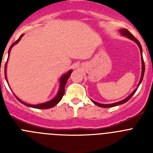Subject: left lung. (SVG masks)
Wrapping results in <instances>:
<instances>
[{"instance_id":"left-lung-1","label":"left lung","mask_w":153,"mask_h":153,"mask_svg":"<svg viewBox=\"0 0 153 153\" xmlns=\"http://www.w3.org/2000/svg\"><path fill=\"white\" fill-rule=\"evenodd\" d=\"M120 33H121V34H122L123 36H127V37H128V38L130 39V40H132L134 42H136V44H138V46H139V47H140V52H141V59H142V74H141V78H140V83H139V85H138V86H140V83H141L142 80H143V76H144V73H145V63H144V61H143V50H142L141 44H140V42H139V40H138L137 39H136V37H135V36H133V35H132V33H131L129 30H126V29H121V30H120ZM137 89H138V88H136V90H134V91H133L132 93H131V94L129 96V97H127L126 98L124 99L123 100L119 101V102H114V103H111V104H101V103H99V102H95V101H93V100H92V102H93L94 104H96L97 106H100V107H103V108L113 107V106H118V105H121V104L125 103V102H126L127 101L129 100V99H130L131 97H132V96L134 95V93H136V90H137Z\"/></svg>"}]
</instances>
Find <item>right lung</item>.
<instances>
[{
	"label": "right lung",
	"instance_id": "right-lung-1",
	"mask_svg": "<svg viewBox=\"0 0 153 153\" xmlns=\"http://www.w3.org/2000/svg\"><path fill=\"white\" fill-rule=\"evenodd\" d=\"M23 35H21V36L19 37V39L17 40H16L14 43H13V44H11V46L10 47V49H9V51H8V53H10V50H11L12 47H13L14 46V44H17L19 41H20V40L21 39V37L23 36ZM6 67H7V63L6 64H5V67H4V75H5V78H6V80H7V76H6ZM71 73H72V70H70L68 73H67L66 74H64L63 76H62L61 77H60V88H59V90H58V93L57 94H56V97H54V98L53 99V100H51L48 101V102H44V103H40V104H37V105H30V104H27V103H25V102H24L23 101H21L20 99L17 98V97H16V98L19 101L21 102H22L23 104H24L25 106H29V107H32V108H35V109H50V108H52L54 106H56V104L58 103V102H60V100H61L62 97H63V96L64 95V90H65V85H66V83H67V79H69V77H70V74H71Z\"/></svg>",
	"mask_w": 153,
	"mask_h": 153
}]
</instances>
